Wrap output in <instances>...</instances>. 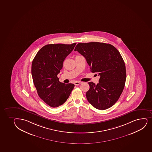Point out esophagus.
<instances>
[{
	"instance_id": "34e87169",
	"label": "esophagus",
	"mask_w": 152,
	"mask_h": 152,
	"mask_svg": "<svg viewBox=\"0 0 152 152\" xmlns=\"http://www.w3.org/2000/svg\"><path fill=\"white\" fill-rule=\"evenodd\" d=\"M82 83L80 81H76L75 83H74V84L75 85H80Z\"/></svg>"
}]
</instances>
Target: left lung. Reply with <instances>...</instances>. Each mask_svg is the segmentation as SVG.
<instances>
[{"instance_id":"left-lung-1","label":"left lung","mask_w":152,"mask_h":152,"mask_svg":"<svg viewBox=\"0 0 152 152\" xmlns=\"http://www.w3.org/2000/svg\"><path fill=\"white\" fill-rule=\"evenodd\" d=\"M74 51L85 57L91 72L100 76L97 85L88 82V102L97 110L110 107L119 99L126 82V66L119 51L111 45L99 42L79 43Z\"/></svg>"}]
</instances>
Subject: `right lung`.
<instances>
[{
	"mask_svg": "<svg viewBox=\"0 0 152 152\" xmlns=\"http://www.w3.org/2000/svg\"><path fill=\"white\" fill-rule=\"evenodd\" d=\"M72 44H48L42 48L31 64V75L39 97L51 107L63 104L70 96L75 85L59 81L57 75L64 60L75 47Z\"/></svg>",
	"mask_w": 152,
	"mask_h": 152,
	"instance_id": "1",
	"label": "right lung"
}]
</instances>
